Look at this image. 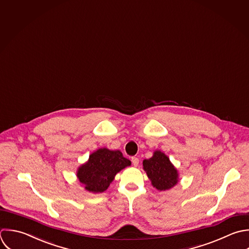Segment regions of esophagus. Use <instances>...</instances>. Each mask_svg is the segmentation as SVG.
I'll return each instance as SVG.
<instances>
[{
    "label": "esophagus",
    "mask_w": 249,
    "mask_h": 249,
    "mask_svg": "<svg viewBox=\"0 0 249 249\" xmlns=\"http://www.w3.org/2000/svg\"><path fill=\"white\" fill-rule=\"evenodd\" d=\"M139 162H140L139 158H137V157H132V163H133V165H134L135 167H138Z\"/></svg>",
    "instance_id": "34e87169"
}]
</instances>
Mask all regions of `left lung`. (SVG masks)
Returning a JSON list of instances; mask_svg holds the SVG:
<instances>
[{"label":"left lung","instance_id":"left-lung-1","mask_svg":"<svg viewBox=\"0 0 249 249\" xmlns=\"http://www.w3.org/2000/svg\"><path fill=\"white\" fill-rule=\"evenodd\" d=\"M142 166L151 184L157 190H169L178 182V170L170 158L160 150H155L151 158L143 160Z\"/></svg>","mask_w":249,"mask_h":249}]
</instances>
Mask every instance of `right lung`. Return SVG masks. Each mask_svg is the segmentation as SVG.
<instances>
[{"mask_svg": "<svg viewBox=\"0 0 249 249\" xmlns=\"http://www.w3.org/2000/svg\"><path fill=\"white\" fill-rule=\"evenodd\" d=\"M131 165V161L119 150L100 148L90 154L88 161L81 165L76 173L84 188L92 193L106 191L117 173Z\"/></svg>", "mask_w": 249, "mask_h": 249, "instance_id": "obj_1", "label": "right lung"}]
</instances>
